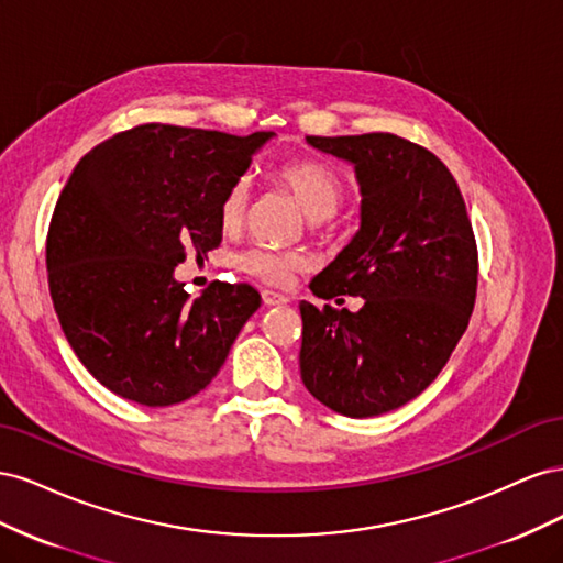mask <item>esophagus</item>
Wrapping results in <instances>:
<instances>
[{
    "instance_id": "obj_1",
    "label": "esophagus",
    "mask_w": 563,
    "mask_h": 563,
    "mask_svg": "<svg viewBox=\"0 0 563 563\" xmlns=\"http://www.w3.org/2000/svg\"><path fill=\"white\" fill-rule=\"evenodd\" d=\"M263 302L267 305V308H277V305H286L288 298L282 294H275V291H263Z\"/></svg>"
}]
</instances>
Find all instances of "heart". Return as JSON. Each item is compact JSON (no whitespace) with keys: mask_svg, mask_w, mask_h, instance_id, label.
<instances>
[{"mask_svg":"<svg viewBox=\"0 0 563 563\" xmlns=\"http://www.w3.org/2000/svg\"><path fill=\"white\" fill-rule=\"evenodd\" d=\"M275 183L282 185L286 192H291L300 203V209L319 225L321 220L333 218L347 199V185L335 168L321 159L302 157L282 164L275 172ZM249 203V190L244 180L232 183L218 203V220L225 232H234L242 225ZM246 275L261 279L269 286H284L296 272H300L308 261L296 251H272L265 246H251L236 258Z\"/></svg>","mask_w":563,"mask_h":563,"instance_id":"heart-1","label":"heart"}]
</instances>
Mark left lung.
Returning <instances> with one entry per match:
<instances>
[{"mask_svg":"<svg viewBox=\"0 0 563 563\" xmlns=\"http://www.w3.org/2000/svg\"><path fill=\"white\" fill-rule=\"evenodd\" d=\"M308 143L352 162L364 195L360 232L310 288L364 305L300 302V378L335 413L383 416L439 376L467 329L479 275L474 230L455 178L428 147L395 133Z\"/></svg>","mask_w":563,"mask_h":563,"instance_id":"8db88e82","label":"left lung"}]
</instances>
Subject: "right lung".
Returning <instances> with one entry per match:
<instances>
[{"label":"right lung","mask_w":563,"mask_h":563,"mask_svg":"<svg viewBox=\"0 0 563 563\" xmlns=\"http://www.w3.org/2000/svg\"><path fill=\"white\" fill-rule=\"evenodd\" d=\"M269 135L141 124L75 166L48 223V291L67 343L114 395L150 408L195 397L261 308L249 284L190 300L174 269L220 246V197Z\"/></svg>","instance_id":"1"}]
</instances>
